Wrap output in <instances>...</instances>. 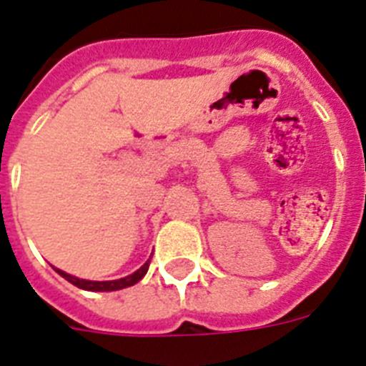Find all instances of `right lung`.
Listing matches in <instances>:
<instances>
[{"instance_id": "1", "label": "right lung", "mask_w": 366, "mask_h": 366, "mask_svg": "<svg viewBox=\"0 0 366 366\" xmlns=\"http://www.w3.org/2000/svg\"><path fill=\"white\" fill-rule=\"evenodd\" d=\"M149 262L144 263V267H139L138 271L132 272L130 276H125V278H119V280H110V282H92V280H79L71 274H66L64 271H60V269H55L62 278H66L69 284L77 285L79 289H86V291H117V289H125L130 287V285L138 284L139 280L144 278L149 271Z\"/></svg>"}]
</instances>
